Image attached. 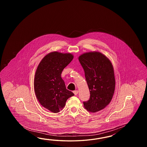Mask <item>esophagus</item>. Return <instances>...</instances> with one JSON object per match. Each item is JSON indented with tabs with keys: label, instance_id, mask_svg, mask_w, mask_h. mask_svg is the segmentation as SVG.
Here are the masks:
<instances>
[{
	"label": "esophagus",
	"instance_id": "esophagus-1",
	"mask_svg": "<svg viewBox=\"0 0 147 147\" xmlns=\"http://www.w3.org/2000/svg\"><path fill=\"white\" fill-rule=\"evenodd\" d=\"M79 92V91L78 90L74 91V93L75 94V95H77Z\"/></svg>",
	"mask_w": 147,
	"mask_h": 147
}]
</instances>
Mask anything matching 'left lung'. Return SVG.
<instances>
[{"instance_id": "8db88e82", "label": "left lung", "mask_w": 147, "mask_h": 147, "mask_svg": "<svg viewBox=\"0 0 147 147\" xmlns=\"http://www.w3.org/2000/svg\"><path fill=\"white\" fill-rule=\"evenodd\" d=\"M78 59L84 70L90 94L89 100L84 102V108L90 113L99 111L109 104L115 92L113 64L105 55L97 51L83 53Z\"/></svg>"}]
</instances>
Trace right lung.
<instances>
[{"label":"right lung","instance_id":"right-lung-1","mask_svg":"<svg viewBox=\"0 0 147 147\" xmlns=\"http://www.w3.org/2000/svg\"><path fill=\"white\" fill-rule=\"evenodd\" d=\"M74 58L70 53L53 51L41 60L34 78V89L41 105L53 113H59L74 94L66 89L61 77L63 69Z\"/></svg>","mask_w":147,"mask_h":147}]
</instances>
